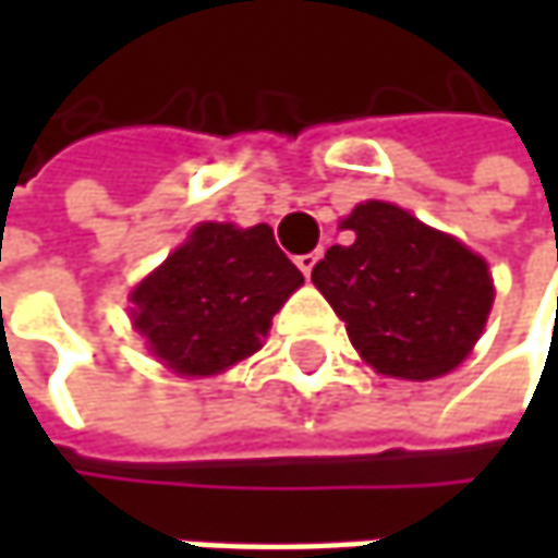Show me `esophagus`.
<instances>
[{"instance_id":"obj_1","label":"esophagus","mask_w":558,"mask_h":558,"mask_svg":"<svg viewBox=\"0 0 558 558\" xmlns=\"http://www.w3.org/2000/svg\"><path fill=\"white\" fill-rule=\"evenodd\" d=\"M316 260H319V251H311V254H298V257H294V264L301 267V272H304V276H311L313 267H316Z\"/></svg>"}]
</instances>
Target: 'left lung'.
I'll return each mask as SVG.
<instances>
[{"mask_svg": "<svg viewBox=\"0 0 558 558\" xmlns=\"http://www.w3.org/2000/svg\"><path fill=\"white\" fill-rule=\"evenodd\" d=\"M313 267V286L344 319L375 373L428 381L457 369L482 338L494 304L484 257L388 202L356 204Z\"/></svg>", "mask_w": 558, "mask_h": 558, "instance_id": "8db88e82", "label": "left lung"}]
</instances>
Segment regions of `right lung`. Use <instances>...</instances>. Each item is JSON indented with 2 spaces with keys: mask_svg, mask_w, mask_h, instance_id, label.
Instances as JSON below:
<instances>
[{
  "mask_svg": "<svg viewBox=\"0 0 558 558\" xmlns=\"http://www.w3.org/2000/svg\"><path fill=\"white\" fill-rule=\"evenodd\" d=\"M304 286L267 223H202L133 289V326L180 375H217L257 354L272 316Z\"/></svg>",
  "mask_w": 558,
  "mask_h": 558,
  "instance_id": "right-lung-1",
  "label": "right lung"
}]
</instances>
